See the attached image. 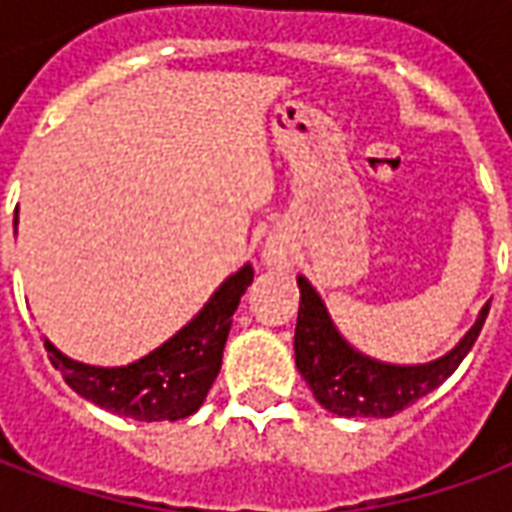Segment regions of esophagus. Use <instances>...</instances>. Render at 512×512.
<instances>
[{
  "label": "esophagus",
  "mask_w": 512,
  "mask_h": 512,
  "mask_svg": "<svg viewBox=\"0 0 512 512\" xmlns=\"http://www.w3.org/2000/svg\"><path fill=\"white\" fill-rule=\"evenodd\" d=\"M266 266L268 268H285L288 266V257H285V252H282V249H268Z\"/></svg>",
  "instance_id": "esophagus-1"
}]
</instances>
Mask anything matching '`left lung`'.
Wrapping results in <instances>:
<instances>
[{"mask_svg":"<svg viewBox=\"0 0 512 512\" xmlns=\"http://www.w3.org/2000/svg\"><path fill=\"white\" fill-rule=\"evenodd\" d=\"M296 282L301 293L293 337L296 367L315 400L337 417H392L417 403L458 370L488 318L485 304L472 329L439 359L422 365H392L348 343L310 279L299 274Z\"/></svg>","mask_w":512,"mask_h":512,"instance_id":"8db88e82","label":"left lung"}]
</instances>
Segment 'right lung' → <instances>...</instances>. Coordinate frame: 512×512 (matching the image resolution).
Segmentation results:
<instances>
[{
  "mask_svg": "<svg viewBox=\"0 0 512 512\" xmlns=\"http://www.w3.org/2000/svg\"><path fill=\"white\" fill-rule=\"evenodd\" d=\"M13 224L18 227V219ZM252 279L255 271L244 263L213 290L211 299L183 329L128 365H84L62 354L49 337H43V345L65 384L95 406L139 422L186 419L205 403L208 389L222 370L233 312L238 310Z\"/></svg>",
  "mask_w": 512,
  "mask_h": 512,
  "instance_id": "add662e5",
  "label": "right lung"
}]
</instances>
